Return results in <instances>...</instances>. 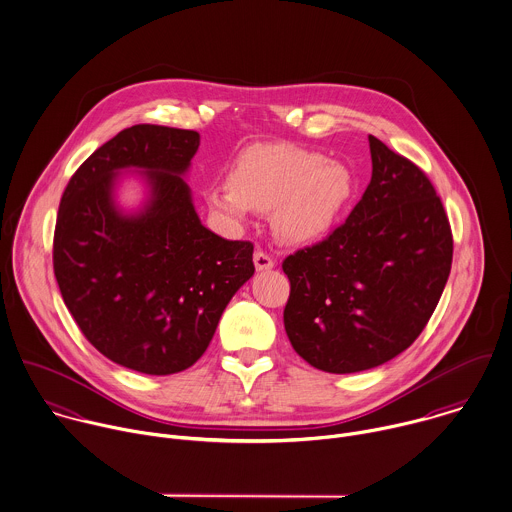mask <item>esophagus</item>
Segmentation results:
<instances>
[{"instance_id": "1", "label": "esophagus", "mask_w": 512, "mask_h": 512, "mask_svg": "<svg viewBox=\"0 0 512 512\" xmlns=\"http://www.w3.org/2000/svg\"><path fill=\"white\" fill-rule=\"evenodd\" d=\"M254 266H256L258 272H266V270H272V268H274V260H272V256H268L266 252L256 250V252H254Z\"/></svg>"}]
</instances>
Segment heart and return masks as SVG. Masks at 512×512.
I'll list each match as a JSON object with an SVG mask.
<instances>
[{
  "label": "heart",
  "instance_id": "b5f03b06",
  "mask_svg": "<svg viewBox=\"0 0 512 512\" xmlns=\"http://www.w3.org/2000/svg\"><path fill=\"white\" fill-rule=\"evenodd\" d=\"M353 192V176L322 153L292 145H256L242 151L228 182L204 190L208 210L238 226L254 210L272 212L278 238L304 244L328 234Z\"/></svg>",
  "mask_w": 512,
  "mask_h": 512
}]
</instances>
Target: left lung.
Segmentation results:
<instances>
[{
    "instance_id": "obj_1",
    "label": "left lung",
    "mask_w": 512,
    "mask_h": 512,
    "mask_svg": "<svg viewBox=\"0 0 512 512\" xmlns=\"http://www.w3.org/2000/svg\"><path fill=\"white\" fill-rule=\"evenodd\" d=\"M371 180L326 240L290 254L284 328L316 369L377 367L419 338L453 262V234L431 180L369 135Z\"/></svg>"
}]
</instances>
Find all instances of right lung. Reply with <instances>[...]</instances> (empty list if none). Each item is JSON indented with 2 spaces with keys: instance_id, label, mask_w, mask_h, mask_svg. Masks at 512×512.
Instances as JSON below:
<instances>
[{
  "instance_id": "obj_1",
  "label": "right lung",
  "mask_w": 512,
  "mask_h": 512,
  "mask_svg": "<svg viewBox=\"0 0 512 512\" xmlns=\"http://www.w3.org/2000/svg\"><path fill=\"white\" fill-rule=\"evenodd\" d=\"M198 145L196 131L129 127L71 176L57 212L53 270L67 310L105 357L149 375L196 363L254 274L252 242L224 240L194 210L182 174ZM125 168L150 184L135 215L114 202Z\"/></svg>"
}]
</instances>
